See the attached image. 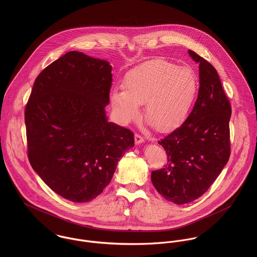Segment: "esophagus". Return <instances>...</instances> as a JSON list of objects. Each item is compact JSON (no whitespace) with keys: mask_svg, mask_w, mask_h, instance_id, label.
<instances>
[{"mask_svg":"<svg viewBox=\"0 0 257 257\" xmlns=\"http://www.w3.org/2000/svg\"><path fill=\"white\" fill-rule=\"evenodd\" d=\"M135 141H136V144H137V145H140V144H143V143L145 142V139H144V137H142L141 135L136 134V135H135Z\"/></svg>","mask_w":257,"mask_h":257,"instance_id":"1","label":"esophagus"}]
</instances>
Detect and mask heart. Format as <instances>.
I'll return each mask as SVG.
<instances>
[{"label": "heart", "instance_id": "b5f03b06", "mask_svg": "<svg viewBox=\"0 0 257 257\" xmlns=\"http://www.w3.org/2000/svg\"><path fill=\"white\" fill-rule=\"evenodd\" d=\"M198 77L189 66L165 60H151L127 72L122 88L110 92V104L121 123L140 117L145 103L147 120L166 132L187 117L198 93Z\"/></svg>", "mask_w": 257, "mask_h": 257}]
</instances>
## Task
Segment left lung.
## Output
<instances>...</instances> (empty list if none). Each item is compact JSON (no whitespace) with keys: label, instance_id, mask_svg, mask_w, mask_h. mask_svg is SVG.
Masks as SVG:
<instances>
[{"label":"left lung","instance_id":"obj_1","mask_svg":"<svg viewBox=\"0 0 257 257\" xmlns=\"http://www.w3.org/2000/svg\"><path fill=\"white\" fill-rule=\"evenodd\" d=\"M199 63L200 88L183 123L158 144L167 154L164 168L151 172V181L167 201L183 205L200 198L220 175L230 155L231 107L215 67L189 50Z\"/></svg>","mask_w":257,"mask_h":257}]
</instances>
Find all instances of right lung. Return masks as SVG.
Segmentation results:
<instances>
[{
    "label": "right lung",
    "mask_w": 257,
    "mask_h": 257,
    "mask_svg": "<svg viewBox=\"0 0 257 257\" xmlns=\"http://www.w3.org/2000/svg\"><path fill=\"white\" fill-rule=\"evenodd\" d=\"M111 66L70 51L37 76L25 110L28 156L51 190L87 203L110 184L134 133L108 121Z\"/></svg>",
    "instance_id": "right-lung-1"
}]
</instances>
